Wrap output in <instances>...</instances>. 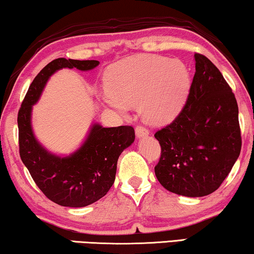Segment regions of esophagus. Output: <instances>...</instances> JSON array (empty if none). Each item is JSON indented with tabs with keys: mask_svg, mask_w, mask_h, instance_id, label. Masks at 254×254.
<instances>
[{
	"mask_svg": "<svg viewBox=\"0 0 254 254\" xmlns=\"http://www.w3.org/2000/svg\"><path fill=\"white\" fill-rule=\"evenodd\" d=\"M135 133L138 138H142V137H146V136L149 135V130L143 126H137L135 129Z\"/></svg>",
	"mask_w": 254,
	"mask_h": 254,
	"instance_id": "34e87169",
	"label": "esophagus"
}]
</instances>
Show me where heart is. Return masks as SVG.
Wrapping results in <instances>:
<instances>
[{"label":"heart","mask_w":254,"mask_h":254,"mask_svg":"<svg viewBox=\"0 0 254 254\" xmlns=\"http://www.w3.org/2000/svg\"><path fill=\"white\" fill-rule=\"evenodd\" d=\"M102 100L125 113L138 104L143 118L153 125L175 119L188 98L190 71L180 60L159 55H136L106 69Z\"/></svg>","instance_id":"obj_1"}]
</instances>
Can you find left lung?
<instances>
[{
  "label": "left lung",
  "instance_id": "obj_1",
  "mask_svg": "<svg viewBox=\"0 0 254 254\" xmlns=\"http://www.w3.org/2000/svg\"><path fill=\"white\" fill-rule=\"evenodd\" d=\"M196 72L185 108L154 134L161 146L154 173L171 192L203 197L229 174L242 148L238 105L218 67L194 54Z\"/></svg>",
  "mask_w": 254,
  "mask_h": 254
}]
</instances>
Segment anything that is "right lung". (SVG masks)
I'll use <instances>...</instances> for the list:
<instances>
[{"label": "right lung", "instance_id": "right-lung-1", "mask_svg": "<svg viewBox=\"0 0 254 254\" xmlns=\"http://www.w3.org/2000/svg\"><path fill=\"white\" fill-rule=\"evenodd\" d=\"M98 64V61L66 58L50 62L33 80L18 112L21 160L40 190L62 206L83 207L104 197L115 182L119 156L135 139L131 126L105 128L93 124L82 145L62 157L48 151L35 137L33 105L40 100L50 76L65 67L90 71Z\"/></svg>", "mask_w": 254, "mask_h": 254}]
</instances>
